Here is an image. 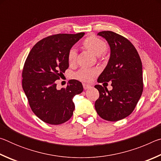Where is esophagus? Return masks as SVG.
I'll return each mask as SVG.
<instances>
[{
    "label": "esophagus",
    "instance_id": "1",
    "mask_svg": "<svg viewBox=\"0 0 161 161\" xmlns=\"http://www.w3.org/2000/svg\"><path fill=\"white\" fill-rule=\"evenodd\" d=\"M83 87H84V89H88L89 88H91V86L89 85V84H83Z\"/></svg>",
    "mask_w": 161,
    "mask_h": 161
}]
</instances>
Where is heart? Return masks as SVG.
Returning a JSON list of instances; mask_svg holds the SVG:
<instances>
[{
    "label": "heart",
    "instance_id": "obj_1",
    "mask_svg": "<svg viewBox=\"0 0 161 161\" xmlns=\"http://www.w3.org/2000/svg\"><path fill=\"white\" fill-rule=\"evenodd\" d=\"M83 46L86 50L90 51L91 53L96 56H100L107 50V45L103 40L100 38L90 36L86 37L83 42ZM77 59V50L74 47L71 48L67 54V61L70 65L75 64ZM96 70L90 69H81L75 75L76 79L84 82L91 81L92 79L96 75Z\"/></svg>",
    "mask_w": 161,
    "mask_h": 161
}]
</instances>
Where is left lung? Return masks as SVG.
I'll return each instance as SVG.
<instances>
[{"label": "left lung", "mask_w": 161, "mask_h": 161, "mask_svg": "<svg viewBox=\"0 0 161 161\" xmlns=\"http://www.w3.org/2000/svg\"><path fill=\"white\" fill-rule=\"evenodd\" d=\"M97 35L104 38L110 47L109 59L97 81H111L112 89L94 86L99 92L95 109L103 119L117 121L133 112L142 94V63L134 46L123 36L111 31Z\"/></svg>", "instance_id": "obj_1"}]
</instances>
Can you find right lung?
Returning <instances> with one entry per match:
<instances>
[{"label":"right lung","instance_id":"right-lung-1","mask_svg":"<svg viewBox=\"0 0 161 161\" xmlns=\"http://www.w3.org/2000/svg\"><path fill=\"white\" fill-rule=\"evenodd\" d=\"M84 35L58 34L37 42L30 52L23 70V89L32 111L45 123L67 121L75 106L73 98L83 92L80 81L71 80L65 89H57L56 80L68 67V52Z\"/></svg>","mask_w":161,"mask_h":161}]
</instances>
